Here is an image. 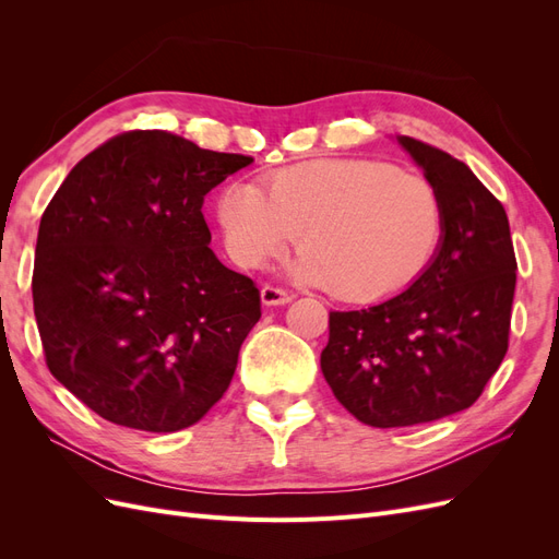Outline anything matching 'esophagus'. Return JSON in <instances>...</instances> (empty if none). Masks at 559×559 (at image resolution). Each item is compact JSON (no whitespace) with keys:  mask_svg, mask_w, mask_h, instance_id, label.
Instances as JSON below:
<instances>
[{"mask_svg":"<svg viewBox=\"0 0 559 559\" xmlns=\"http://www.w3.org/2000/svg\"><path fill=\"white\" fill-rule=\"evenodd\" d=\"M294 300V294L277 289V286H270L265 284L261 289V302L263 306H286V302Z\"/></svg>","mask_w":559,"mask_h":559,"instance_id":"1","label":"esophagus"}]
</instances>
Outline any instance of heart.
Instances as JSON below:
<instances>
[{"label": "heart", "mask_w": 559, "mask_h": 559, "mask_svg": "<svg viewBox=\"0 0 559 559\" xmlns=\"http://www.w3.org/2000/svg\"><path fill=\"white\" fill-rule=\"evenodd\" d=\"M226 249L259 267L300 233V282L329 286L343 300H382L413 286L445 233L441 193L421 175L373 158H321L267 179L226 186L218 198Z\"/></svg>", "instance_id": "heart-1"}]
</instances>
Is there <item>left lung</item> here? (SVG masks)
<instances>
[{
  "instance_id": "1",
  "label": "left lung",
  "mask_w": 559,
  "mask_h": 559,
  "mask_svg": "<svg viewBox=\"0 0 559 559\" xmlns=\"http://www.w3.org/2000/svg\"><path fill=\"white\" fill-rule=\"evenodd\" d=\"M445 210L436 259L380 306L329 314L321 352L335 399L368 427H413L466 411L509 349L515 251L509 216L468 165L399 138Z\"/></svg>"
}]
</instances>
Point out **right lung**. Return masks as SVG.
<instances>
[{
    "instance_id": "obj_1",
    "label": "right lung",
    "mask_w": 559,
    "mask_h": 559,
    "mask_svg": "<svg viewBox=\"0 0 559 559\" xmlns=\"http://www.w3.org/2000/svg\"><path fill=\"white\" fill-rule=\"evenodd\" d=\"M251 160L130 130L48 202L32 273L46 366L99 417L170 433L224 396L261 294L207 247L202 202Z\"/></svg>"
}]
</instances>
